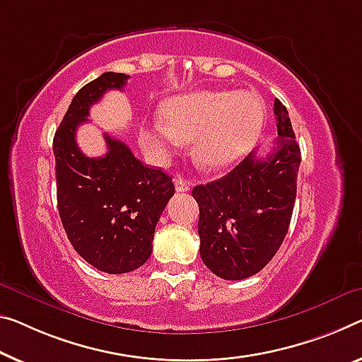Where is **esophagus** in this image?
Instances as JSON below:
<instances>
[{
    "label": "esophagus",
    "mask_w": 362,
    "mask_h": 362,
    "mask_svg": "<svg viewBox=\"0 0 362 362\" xmlns=\"http://www.w3.org/2000/svg\"><path fill=\"white\" fill-rule=\"evenodd\" d=\"M175 186H176V191L177 192H187L189 189H191V182H189L187 180H185V177L176 176L175 177Z\"/></svg>",
    "instance_id": "1"
}]
</instances>
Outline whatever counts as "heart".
<instances>
[{"instance_id": "obj_1", "label": "heart", "mask_w": 362, "mask_h": 362, "mask_svg": "<svg viewBox=\"0 0 362 362\" xmlns=\"http://www.w3.org/2000/svg\"><path fill=\"white\" fill-rule=\"evenodd\" d=\"M264 119V102L252 92H191L166 100L160 119L141 131V142L153 158L166 160L181 141H192L200 168L221 170L255 146Z\"/></svg>"}]
</instances>
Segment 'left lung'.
<instances>
[{
    "mask_svg": "<svg viewBox=\"0 0 362 362\" xmlns=\"http://www.w3.org/2000/svg\"><path fill=\"white\" fill-rule=\"evenodd\" d=\"M274 113L280 137L267 157L251 152L226 176L192 189L200 212V257L223 280L262 270L290 228L301 150L278 100Z\"/></svg>",
    "mask_w": 362,
    "mask_h": 362,
    "instance_id": "obj_1",
    "label": "left lung"
}]
</instances>
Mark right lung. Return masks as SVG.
I'll return each mask as SVG.
<instances>
[{
    "label": "right lung",
    "mask_w": 362,
    "mask_h": 362,
    "mask_svg": "<svg viewBox=\"0 0 362 362\" xmlns=\"http://www.w3.org/2000/svg\"><path fill=\"white\" fill-rule=\"evenodd\" d=\"M127 74L105 72L72 98L53 139L61 223L72 247L105 274H127L152 254L155 226L175 194L171 176L144 165L131 148L105 134L108 152L82 153L76 131L88 110L111 88L123 90Z\"/></svg>",
    "instance_id": "right-lung-1"
}]
</instances>
